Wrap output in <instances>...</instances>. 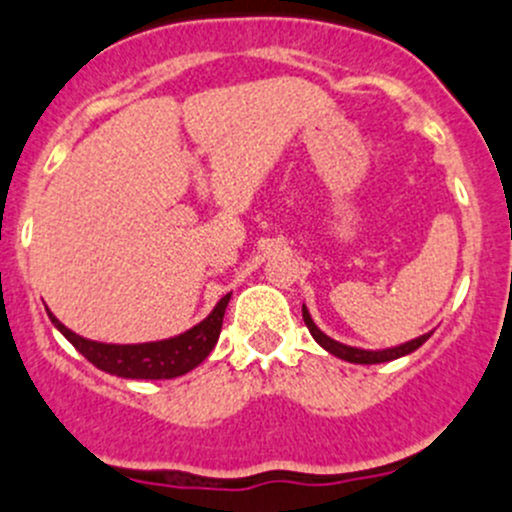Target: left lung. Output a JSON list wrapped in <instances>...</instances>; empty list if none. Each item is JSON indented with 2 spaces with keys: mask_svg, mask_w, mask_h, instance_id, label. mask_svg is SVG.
<instances>
[{
  "mask_svg": "<svg viewBox=\"0 0 512 512\" xmlns=\"http://www.w3.org/2000/svg\"><path fill=\"white\" fill-rule=\"evenodd\" d=\"M302 319H304V324H307L309 334H312L314 342H317L319 347H324L329 354L339 356V359L352 361V364H381V361H394V359H399V356L416 352V349L421 347V344L426 342L428 337H431V334H421V337H418V339H411V342L401 344V347L384 349V352H366V349H356V347H347V344L334 342V339H329L327 334L319 332L317 324H314L312 317H309L307 307H302Z\"/></svg>",
  "mask_w": 512,
  "mask_h": 512,
  "instance_id": "8db88e82",
  "label": "left lung"
}]
</instances>
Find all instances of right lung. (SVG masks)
I'll use <instances>...</instances> for the list:
<instances>
[{"label": "right lung", "mask_w": 512, "mask_h": 512, "mask_svg": "<svg viewBox=\"0 0 512 512\" xmlns=\"http://www.w3.org/2000/svg\"><path fill=\"white\" fill-rule=\"evenodd\" d=\"M227 302H230V294H225L218 307L210 312V317L195 324L190 332L151 344L89 342V339L66 329L51 312L49 319L96 369L106 371V374L123 376V379H175V376L188 374L190 369H195L205 356L213 352L215 344H218L220 329H223Z\"/></svg>", "instance_id": "1"}]
</instances>
